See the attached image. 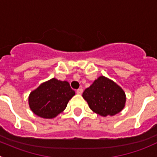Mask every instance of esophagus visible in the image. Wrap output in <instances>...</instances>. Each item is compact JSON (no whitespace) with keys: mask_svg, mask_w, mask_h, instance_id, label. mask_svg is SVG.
Returning <instances> with one entry per match:
<instances>
[{"mask_svg":"<svg viewBox=\"0 0 157 157\" xmlns=\"http://www.w3.org/2000/svg\"><path fill=\"white\" fill-rule=\"evenodd\" d=\"M77 94H82L83 93V89L80 88L78 90H77Z\"/></svg>","mask_w":157,"mask_h":157,"instance_id":"34e87169","label":"esophagus"}]
</instances>
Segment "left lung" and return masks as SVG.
I'll list each match as a JSON object with an SVG mask.
<instances>
[{
	"label": "left lung",
	"mask_w": 157,
	"mask_h": 157,
	"mask_svg": "<svg viewBox=\"0 0 157 157\" xmlns=\"http://www.w3.org/2000/svg\"><path fill=\"white\" fill-rule=\"evenodd\" d=\"M83 97L92 111L104 117L121 112L126 101L122 89L103 76L84 90Z\"/></svg>",
	"instance_id": "1"
}]
</instances>
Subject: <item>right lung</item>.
<instances>
[{
	"mask_svg": "<svg viewBox=\"0 0 157 157\" xmlns=\"http://www.w3.org/2000/svg\"><path fill=\"white\" fill-rule=\"evenodd\" d=\"M75 95L68 82L51 79L32 92L29 97L31 110L38 116L52 118L62 112Z\"/></svg>",
	"mask_w": 157,
	"mask_h": 157,
	"instance_id": "add662e5",
	"label": "right lung"
}]
</instances>
